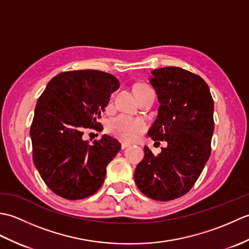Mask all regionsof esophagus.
<instances>
[{
  "instance_id": "34e87169",
  "label": "esophagus",
  "mask_w": 249,
  "mask_h": 249,
  "mask_svg": "<svg viewBox=\"0 0 249 249\" xmlns=\"http://www.w3.org/2000/svg\"><path fill=\"white\" fill-rule=\"evenodd\" d=\"M129 145H130V143H128V142H122V144H121L122 149H126V147L129 146Z\"/></svg>"
}]
</instances>
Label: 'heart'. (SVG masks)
<instances>
[{
	"label": "heart",
	"instance_id": "b5f03b06",
	"mask_svg": "<svg viewBox=\"0 0 249 249\" xmlns=\"http://www.w3.org/2000/svg\"><path fill=\"white\" fill-rule=\"evenodd\" d=\"M149 88L140 86L137 89ZM107 128L110 134L125 141H133L146 129V124L141 119L131 118L129 115L120 114L108 122Z\"/></svg>",
	"mask_w": 249,
	"mask_h": 249
}]
</instances>
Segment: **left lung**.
<instances>
[{
	"mask_svg": "<svg viewBox=\"0 0 249 249\" xmlns=\"http://www.w3.org/2000/svg\"><path fill=\"white\" fill-rule=\"evenodd\" d=\"M150 83L160 105L147 135L168 145L157 156L144 146L134 177L146 197L169 201L192 189L209 160L214 102L203 79L181 67L153 71Z\"/></svg>",
	"mask_w": 249,
	"mask_h": 249,
	"instance_id": "left-lung-1",
	"label": "left lung"
}]
</instances>
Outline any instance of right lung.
Masks as SVG:
<instances>
[{"mask_svg":"<svg viewBox=\"0 0 249 249\" xmlns=\"http://www.w3.org/2000/svg\"><path fill=\"white\" fill-rule=\"evenodd\" d=\"M120 88L108 72L64 71L52 78L37 100L30 136L33 161L52 192L67 200L84 199L102 186L106 168L121 150L108 135L93 144L82 139L86 128L99 130L100 114Z\"/></svg>","mask_w":249,"mask_h":249,"instance_id":"right-lung-1","label":"right lung"}]
</instances>
